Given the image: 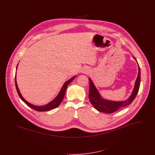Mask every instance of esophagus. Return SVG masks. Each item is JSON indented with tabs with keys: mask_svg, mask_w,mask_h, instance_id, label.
Listing matches in <instances>:
<instances>
[{
	"mask_svg": "<svg viewBox=\"0 0 155 155\" xmlns=\"http://www.w3.org/2000/svg\"><path fill=\"white\" fill-rule=\"evenodd\" d=\"M89 73V70L88 68L85 67V68H83V70H82V73L87 74H88Z\"/></svg>",
	"mask_w": 155,
	"mask_h": 155,
	"instance_id": "34e87169",
	"label": "esophagus"
}]
</instances>
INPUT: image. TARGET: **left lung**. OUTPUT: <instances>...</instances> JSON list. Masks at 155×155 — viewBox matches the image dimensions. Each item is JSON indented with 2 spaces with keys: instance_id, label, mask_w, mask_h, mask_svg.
Segmentation results:
<instances>
[{
  "instance_id": "1",
  "label": "left lung",
  "mask_w": 155,
  "mask_h": 155,
  "mask_svg": "<svg viewBox=\"0 0 155 155\" xmlns=\"http://www.w3.org/2000/svg\"><path fill=\"white\" fill-rule=\"evenodd\" d=\"M134 58L136 60L135 58ZM138 74L135 83V86L133 89V92L131 96L128 98V99H127L124 101L116 102V101H109V100L103 99L100 95L99 91L96 89L93 82L91 80V79L89 78V99L92 106L96 109L97 110L101 112L106 113H111L116 111L118 110L121 107H124L132 103V102L135 98V97L138 94L140 86V68L139 65H138Z\"/></svg>"
}]
</instances>
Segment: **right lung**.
<instances>
[{"instance_id":"1","label":"right lung","mask_w":155,"mask_h":155,"mask_svg":"<svg viewBox=\"0 0 155 155\" xmlns=\"http://www.w3.org/2000/svg\"><path fill=\"white\" fill-rule=\"evenodd\" d=\"M17 66H18V65L17 66ZM75 78V76L72 77L71 78H70V80L67 81L64 84V85H63V87H62V88L61 89L59 94L58 95V96H56V97L54 98L52 101H51V102H49V103H48V104H45V105L40 106L34 105V104H32L31 103L28 102L26 100H25L24 99V97L21 95L20 91L18 89V86H17V81H16V75H15V87H16L17 93H18L19 96H20V97L21 98V99L22 100L24 103H25L27 105H28L31 108H32V109H34L35 110L38 111H46L51 110H52L53 109H55V108H56L57 107L59 106L60 104L61 103V102L63 101V97H64V95H65V93H66V91L67 86L69 85V84L71 81L74 80Z\"/></svg>"}]
</instances>
